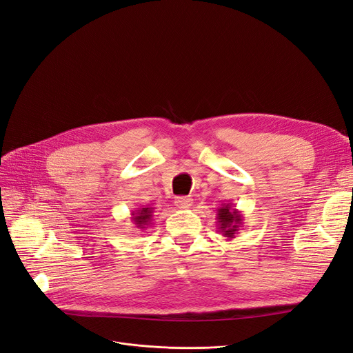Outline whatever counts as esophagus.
<instances>
[{"label":"esophagus","instance_id":"esophagus-1","mask_svg":"<svg viewBox=\"0 0 353 353\" xmlns=\"http://www.w3.org/2000/svg\"><path fill=\"white\" fill-rule=\"evenodd\" d=\"M174 203H176V207L180 210H188L192 207L193 199L190 196H177Z\"/></svg>","mask_w":353,"mask_h":353}]
</instances>
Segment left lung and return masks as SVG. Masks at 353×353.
Segmentation results:
<instances>
[{"label": "left lung", "instance_id": "8db88e82", "mask_svg": "<svg viewBox=\"0 0 353 353\" xmlns=\"http://www.w3.org/2000/svg\"><path fill=\"white\" fill-rule=\"evenodd\" d=\"M242 223L243 215L234 208L232 202L221 203V207L217 210V227L225 239H233L239 232V227H242Z\"/></svg>", "mask_w": 353, "mask_h": 353}]
</instances>
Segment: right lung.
<instances>
[{"label":"right lung","instance_id":"1","mask_svg":"<svg viewBox=\"0 0 353 353\" xmlns=\"http://www.w3.org/2000/svg\"><path fill=\"white\" fill-rule=\"evenodd\" d=\"M152 215H154V208L150 205H142L139 208H136L132 211V221L133 224L138 227L141 230L148 229V225L152 221Z\"/></svg>","mask_w":353,"mask_h":353}]
</instances>
